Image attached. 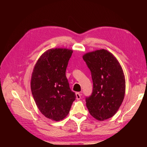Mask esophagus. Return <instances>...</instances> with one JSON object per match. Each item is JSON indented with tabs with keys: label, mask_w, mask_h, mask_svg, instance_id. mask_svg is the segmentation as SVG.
<instances>
[{
	"label": "esophagus",
	"mask_w": 147,
	"mask_h": 147,
	"mask_svg": "<svg viewBox=\"0 0 147 147\" xmlns=\"http://www.w3.org/2000/svg\"><path fill=\"white\" fill-rule=\"evenodd\" d=\"M76 96L77 100H80L81 98V97H82V94L78 92H77V93H76Z\"/></svg>",
	"instance_id": "1"
}]
</instances>
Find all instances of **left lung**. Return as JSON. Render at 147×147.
I'll return each instance as SVG.
<instances>
[{
	"label": "left lung",
	"mask_w": 147,
	"mask_h": 147,
	"mask_svg": "<svg viewBox=\"0 0 147 147\" xmlns=\"http://www.w3.org/2000/svg\"><path fill=\"white\" fill-rule=\"evenodd\" d=\"M91 71L92 95L86 97L90 114L96 119L104 121L116 113L125 94L126 82L119 62L107 50L86 53L83 56Z\"/></svg>",
	"instance_id": "8db88e82"
}]
</instances>
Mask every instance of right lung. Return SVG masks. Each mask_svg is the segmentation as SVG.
I'll return each instance as SVG.
<instances>
[{
	"mask_svg": "<svg viewBox=\"0 0 147 147\" xmlns=\"http://www.w3.org/2000/svg\"><path fill=\"white\" fill-rule=\"evenodd\" d=\"M73 52L60 48L48 50L40 56L32 73L31 90L37 107L47 118L55 121L67 116L76 97L65 76Z\"/></svg>",
	"mask_w": 147,
	"mask_h": 147,
	"instance_id": "right-lung-1",
	"label": "right lung"
}]
</instances>
